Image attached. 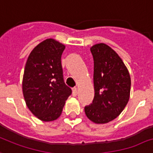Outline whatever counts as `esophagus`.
Wrapping results in <instances>:
<instances>
[{
    "mask_svg": "<svg viewBox=\"0 0 153 153\" xmlns=\"http://www.w3.org/2000/svg\"><path fill=\"white\" fill-rule=\"evenodd\" d=\"M77 93H78V91H77V87H74V88H73V95H74V96H76Z\"/></svg>",
    "mask_w": 153,
    "mask_h": 153,
    "instance_id": "obj_1",
    "label": "esophagus"
}]
</instances>
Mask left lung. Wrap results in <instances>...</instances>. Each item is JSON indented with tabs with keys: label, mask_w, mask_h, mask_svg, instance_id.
I'll return each mask as SVG.
<instances>
[{
	"label": "left lung",
	"mask_w": 153,
	"mask_h": 153,
	"mask_svg": "<svg viewBox=\"0 0 153 153\" xmlns=\"http://www.w3.org/2000/svg\"><path fill=\"white\" fill-rule=\"evenodd\" d=\"M95 96L85 106L87 118L95 123H106L120 114L128 103L131 78L127 67L117 53L106 44L93 45Z\"/></svg>",
	"instance_id": "left-lung-1"
}]
</instances>
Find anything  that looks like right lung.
Instances as JSON below:
<instances>
[{"instance_id": "1", "label": "right lung", "mask_w": 153, "mask_h": 153, "mask_svg": "<svg viewBox=\"0 0 153 153\" xmlns=\"http://www.w3.org/2000/svg\"><path fill=\"white\" fill-rule=\"evenodd\" d=\"M65 45L46 39L30 53L25 64L22 91L30 111L42 121L60 116L72 91L64 82L61 57Z\"/></svg>"}]
</instances>
